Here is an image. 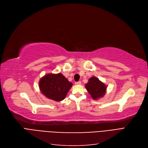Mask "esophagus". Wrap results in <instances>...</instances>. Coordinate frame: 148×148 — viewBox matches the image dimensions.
<instances>
[{
    "label": "esophagus",
    "mask_w": 148,
    "mask_h": 148,
    "mask_svg": "<svg viewBox=\"0 0 148 148\" xmlns=\"http://www.w3.org/2000/svg\"><path fill=\"white\" fill-rule=\"evenodd\" d=\"M76 85H80V84H81V81H78V82H75V83Z\"/></svg>",
    "instance_id": "obj_1"
}]
</instances>
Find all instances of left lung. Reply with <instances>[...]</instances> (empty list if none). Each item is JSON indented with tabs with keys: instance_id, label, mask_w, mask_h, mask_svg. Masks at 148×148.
I'll use <instances>...</instances> for the list:
<instances>
[{
	"instance_id": "8db88e82",
	"label": "left lung",
	"mask_w": 148,
	"mask_h": 148,
	"mask_svg": "<svg viewBox=\"0 0 148 148\" xmlns=\"http://www.w3.org/2000/svg\"><path fill=\"white\" fill-rule=\"evenodd\" d=\"M86 88L95 100L102 97L105 95L107 89V87L105 84L95 76L91 77L89 79L88 82L86 84Z\"/></svg>"
}]
</instances>
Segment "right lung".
<instances>
[{"mask_svg":"<svg viewBox=\"0 0 148 148\" xmlns=\"http://www.w3.org/2000/svg\"><path fill=\"white\" fill-rule=\"evenodd\" d=\"M72 83L61 73L47 74L39 82V87L46 97L55 101H61L66 97Z\"/></svg>","mask_w":148,"mask_h":148,"instance_id":"right-lung-1","label":"right lung"}]
</instances>
